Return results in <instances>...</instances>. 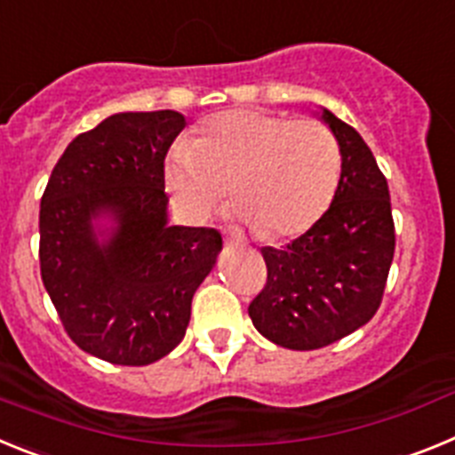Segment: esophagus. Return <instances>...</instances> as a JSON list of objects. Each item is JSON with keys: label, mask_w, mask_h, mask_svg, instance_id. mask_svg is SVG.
<instances>
[{"label": "esophagus", "mask_w": 455, "mask_h": 455, "mask_svg": "<svg viewBox=\"0 0 455 455\" xmlns=\"http://www.w3.org/2000/svg\"><path fill=\"white\" fill-rule=\"evenodd\" d=\"M225 243H228V246H232V248H236V246H243L246 241H243V236H241L236 230H228V232H225Z\"/></svg>", "instance_id": "1"}]
</instances>
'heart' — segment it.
Segmentation results:
<instances>
[{"mask_svg": "<svg viewBox=\"0 0 455 455\" xmlns=\"http://www.w3.org/2000/svg\"><path fill=\"white\" fill-rule=\"evenodd\" d=\"M164 175L187 219H207L230 187L235 214L277 241L303 235L328 212L341 150L319 120L232 108L204 120L193 140H178Z\"/></svg>", "mask_w": 455, "mask_h": 455, "instance_id": "obj_1", "label": "heart"}]
</instances>
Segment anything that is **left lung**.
<instances>
[{
	"label": "left lung",
	"instance_id": "8db88e82",
	"mask_svg": "<svg viewBox=\"0 0 455 455\" xmlns=\"http://www.w3.org/2000/svg\"><path fill=\"white\" fill-rule=\"evenodd\" d=\"M321 123L341 150L331 207L283 248H262L268 277L248 307L273 344L315 351L363 328L383 299L394 257L387 180L351 124L321 107Z\"/></svg>",
	"mask_w": 455,
	"mask_h": 455
}]
</instances>
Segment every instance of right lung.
<instances>
[{
  "instance_id": "right-lung-1",
  "label": "right lung",
  "mask_w": 455,
  "mask_h": 455,
  "mask_svg": "<svg viewBox=\"0 0 455 455\" xmlns=\"http://www.w3.org/2000/svg\"><path fill=\"white\" fill-rule=\"evenodd\" d=\"M178 111H124L72 139L40 200V275L82 351L124 367L184 339L196 289L216 267L214 228L168 225L164 159Z\"/></svg>"
}]
</instances>
